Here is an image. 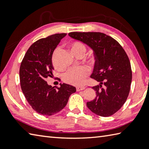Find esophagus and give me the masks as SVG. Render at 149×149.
<instances>
[{"mask_svg": "<svg viewBox=\"0 0 149 149\" xmlns=\"http://www.w3.org/2000/svg\"><path fill=\"white\" fill-rule=\"evenodd\" d=\"M85 89V87H76L77 91H79L84 90Z\"/></svg>", "mask_w": 149, "mask_h": 149, "instance_id": "obj_1", "label": "esophagus"}]
</instances>
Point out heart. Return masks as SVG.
I'll return each mask as SVG.
<instances>
[{"mask_svg":"<svg viewBox=\"0 0 149 149\" xmlns=\"http://www.w3.org/2000/svg\"><path fill=\"white\" fill-rule=\"evenodd\" d=\"M71 51L73 54L82 52L85 54L86 47L85 45L80 42H74L71 46ZM52 64L54 67L58 70H62V68L58 66L56 62V53L52 56ZM88 74V70L85 67H78L76 68H70L63 75L64 81L70 85L79 86L84 84L85 78Z\"/></svg>","mask_w":149,"mask_h":149,"instance_id":"heart-1","label":"heart"}]
</instances>
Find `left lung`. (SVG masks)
Listing matches in <instances>:
<instances>
[{"mask_svg": "<svg viewBox=\"0 0 149 149\" xmlns=\"http://www.w3.org/2000/svg\"><path fill=\"white\" fill-rule=\"evenodd\" d=\"M72 39L93 50L94 68L91 77L99 82L92 88L96 97L87 106L94 114L108 117L119 110L129 95L132 80L131 64L118 42L100 32H71Z\"/></svg>", "mask_w": 149, "mask_h": 149, "instance_id": "left-lung-1", "label": "left lung"}]
</instances>
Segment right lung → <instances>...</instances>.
Wrapping results in <instances>:
<instances>
[{
    "label": "right lung",
    "instance_id": "add662e5",
    "mask_svg": "<svg viewBox=\"0 0 149 149\" xmlns=\"http://www.w3.org/2000/svg\"><path fill=\"white\" fill-rule=\"evenodd\" d=\"M66 35L54 34L35 42L27 50L20 65L22 92L33 109L42 115L52 116L59 112L67 104L70 96L76 91L75 87L65 84H60L56 89L45 81L53 75L52 54Z\"/></svg>",
    "mask_w": 149,
    "mask_h": 149
}]
</instances>
